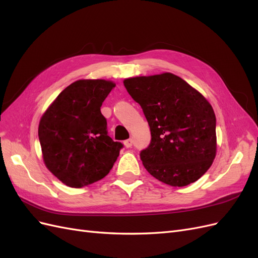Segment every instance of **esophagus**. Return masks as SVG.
<instances>
[{
    "label": "esophagus",
    "mask_w": 258,
    "mask_h": 258,
    "mask_svg": "<svg viewBox=\"0 0 258 258\" xmlns=\"http://www.w3.org/2000/svg\"><path fill=\"white\" fill-rule=\"evenodd\" d=\"M123 144H124V146H126V148H131V146H132V139H128V140L123 142Z\"/></svg>",
    "instance_id": "esophagus-1"
}]
</instances>
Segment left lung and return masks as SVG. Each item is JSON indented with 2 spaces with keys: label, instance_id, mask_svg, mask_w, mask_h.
<instances>
[{
  "label": "left lung",
  "instance_id": "1",
  "mask_svg": "<svg viewBox=\"0 0 258 258\" xmlns=\"http://www.w3.org/2000/svg\"><path fill=\"white\" fill-rule=\"evenodd\" d=\"M123 85L150 126L151 142L140 153L145 169L171 186L196 182L212 166L217 149L211 104L170 73L128 78Z\"/></svg>",
  "mask_w": 258,
  "mask_h": 258
}]
</instances>
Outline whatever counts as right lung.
<instances>
[{"label": "right lung", "mask_w": 258, "mask_h": 258, "mask_svg": "<svg viewBox=\"0 0 258 258\" xmlns=\"http://www.w3.org/2000/svg\"><path fill=\"white\" fill-rule=\"evenodd\" d=\"M115 83L78 80L58 94L39 123V140L47 169L72 187L105 177L119 156L122 143L107 134L101 106Z\"/></svg>", "instance_id": "right-lung-1"}]
</instances>
